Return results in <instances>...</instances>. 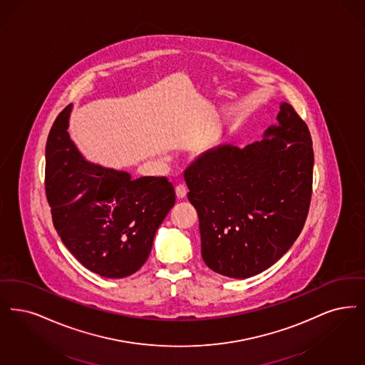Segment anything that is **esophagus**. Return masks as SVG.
I'll return each mask as SVG.
<instances>
[{
  "label": "esophagus",
  "instance_id": "1",
  "mask_svg": "<svg viewBox=\"0 0 365 365\" xmlns=\"http://www.w3.org/2000/svg\"><path fill=\"white\" fill-rule=\"evenodd\" d=\"M176 197L179 198V200H183V198H186V195H187V189H186V186L185 185H178L175 189Z\"/></svg>",
  "mask_w": 365,
  "mask_h": 365
}]
</instances>
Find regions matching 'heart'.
<instances>
[{"mask_svg": "<svg viewBox=\"0 0 365 365\" xmlns=\"http://www.w3.org/2000/svg\"><path fill=\"white\" fill-rule=\"evenodd\" d=\"M212 146H213V140L209 138V137H205L201 141H198V143L195 144L192 152H194L195 156H201V155H205Z\"/></svg>", "mask_w": 365, "mask_h": 365, "instance_id": "b5f03b06", "label": "heart"}]
</instances>
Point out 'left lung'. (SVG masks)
Here are the masks:
<instances>
[{
	"label": "left lung",
	"instance_id": "8db88e82",
	"mask_svg": "<svg viewBox=\"0 0 365 365\" xmlns=\"http://www.w3.org/2000/svg\"><path fill=\"white\" fill-rule=\"evenodd\" d=\"M277 125L245 148L221 144L185 171L190 202L200 219L207 267L248 278L291 248L306 222L314 150L306 122L281 103Z\"/></svg>",
	"mask_w": 365,
	"mask_h": 365
}]
</instances>
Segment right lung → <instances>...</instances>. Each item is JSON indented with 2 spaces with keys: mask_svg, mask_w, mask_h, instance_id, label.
<instances>
[{
  "mask_svg": "<svg viewBox=\"0 0 365 365\" xmlns=\"http://www.w3.org/2000/svg\"><path fill=\"white\" fill-rule=\"evenodd\" d=\"M72 106L54 120L46 144V197L62 243L88 270L123 278L145 263L153 237L175 205L165 176L128 173L84 160L68 129Z\"/></svg>",
  "mask_w": 365,
  "mask_h": 365,
  "instance_id": "add662e5",
  "label": "right lung"
}]
</instances>
